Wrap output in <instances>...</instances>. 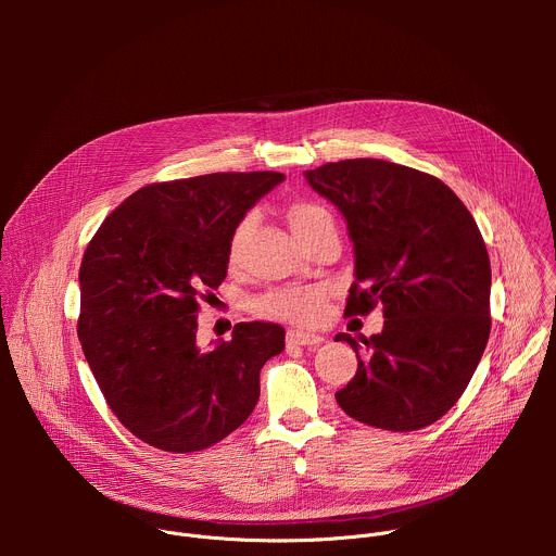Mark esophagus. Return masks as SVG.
Returning <instances> with one entry per match:
<instances>
[{"instance_id": "esophagus-1", "label": "esophagus", "mask_w": 556, "mask_h": 556, "mask_svg": "<svg viewBox=\"0 0 556 556\" xmlns=\"http://www.w3.org/2000/svg\"><path fill=\"white\" fill-rule=\"evenodd\" d=\"M286 343L288 345H296V348H314V345H321L324 343V337L301 332V330H288Z\"/></svg>"}]
</instances>
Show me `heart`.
I'll return each instance as SVG.
<instances>
[{
    "instance_id": "heart-1",
    "label": "heart",
    "mask_w": 556,
    "mask_h": 556,
    "mask_svg": "<svg viewBox=\"0 0 556 556\" xmlns=\"http://www.w3.org/2000/svg\"><path fill=\"white\" fill-rule=\"evenodd\" d=\"M290 217V226L294 230V235H303L309 232L312 228L321 226L326 222H332V215L312 202H296L290 206L288 211ZM253 224V215H247L240 224L235 226L232 235H230V244H228V253L230 260H235L242 251L244 237L249 232ZM321 299L324 292L309 288V290H281V292H273L268 296H264L257 303V312L264 316H277V319H288V321H299V324H309L314 321L316 316L321 312Z\"/></svg>"
}]
</instances>
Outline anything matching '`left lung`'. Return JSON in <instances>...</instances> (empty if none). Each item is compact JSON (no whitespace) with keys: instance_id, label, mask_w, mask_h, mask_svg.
<instances>
[{"instance_id":"obj_1","label":"left lung","mask_w":556,"mask_h":556,"mask_svg":"<svg viewBox=\"0 0 556 556\" xmlns=\"http://www.w3.org/2000/svg\"><path fill=\"white\" fill-rule=\"evenodd\" d=\"M345 217L354 286L345 314L382 305L378 334H337L358 356L341 409L387 431L440 420L464 393L491 334V260L462 200L438 178L376 157L303 172Z\"/></svg>"}]
</instances>
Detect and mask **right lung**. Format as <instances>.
I'll return each mask as SVG.
<instances>
[{"instance_id": "add662e5", "label": "right lung", "mask_w": 556, "mask_h": 556, "mask_svg": "<svg viewBox=\"0 0 556 556\" xmlns=\"http://www.w3.org/2000/svg\"><path fill=\"white\" fill-rule=\"evenodd\" d=\"M277 172L208 174L149 185L105 217L84 255L78 341L114 416L142 442L202 451L260 401V369L283 352L277 324H237L202 350L198 301L228 270L235 226Z\"/></svg>"}]
</instances>
